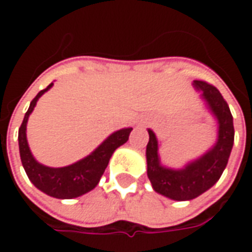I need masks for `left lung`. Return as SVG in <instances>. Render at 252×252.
Listing matches in <instances>:
<instances>
[{"label":"left lung","instance_id":"obj_1","mask_svg":"<svg viewBox=\"0 0 252 252\" xmlns=\"http://www.w3.org/2000/svg\"><path fill=\"white\" fill-rule=\"evenodd\" d=\"M194 86L202 90V98L219 121V139L211 151L185 169H167L159 163L158 140L155 133L148 129L150 140L146 151L148 178L155 191L175 201L193 200L215 185L227 166L233 146V119L227 101L213 85L205 81L197 79Z\"/></svg>","mask_w":252,"mask_h":252}]
</instances>
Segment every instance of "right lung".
<instances>
[{"label":"right lung","instance_id":"add662e5","mask_svg":"<svg viewBox=\"0 0 252 252\" xmlns=\"http://www.w3.org/2000/svg\"><path fill=\"white\" fill-rule=\"evenodd\" d=\"M54 83H50L46 89L40 90L35 98L31 101V105L24 116V120L21 123L19 129V147L21 163L24 166V170L31 182L41 190L43 193L55 197V198H75L79 195L88 193L94 189L99 182L101 175L104 174L106 166L109 163L112 154L115 153L117 147L126 143L132 128H124L120 131L112 133L95 151L90 154L82 160L66 167H47L39 162H36L32 157L31 150L27 142V121L35 108L37 99L40 95L46 93Z\"/></svg>","mask_w":252,"mask_h":252}]
</instances>
